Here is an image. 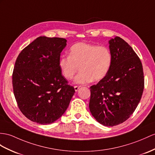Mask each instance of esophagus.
I'll use <instances>...</instances> for the list:
<instances>
[{
    "instance_id": "obj_1",
    "label": "esophagus",
    "mask_w": 155,
    "mask_h": 155,
    "mask_svg": "<svg viewBox=\"0 0 155 155\" xmlns=\"http://www.w3.org/2000/svg\"><path fill=\"white\" fill-rule=\"evenodd\" d=\"M80 87H81V86H78V85L74 86V89H75V91H78L79 90V89H80Z\"/></svg>"
}]
</instances>
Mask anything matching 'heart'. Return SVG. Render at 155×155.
I'll return each instance as SVG.
<instances>
[{"mask_svg":"<svg viewBox=\"0 0 155 155\" xmlns=\"http://www.w3.org/2000/svg\"><path fill=\"white\" fill-rule=\"evenodd\" d=\"M112 62V53L107 47L81 42L70 47L69 56L60 58L58 66L67 80H71L80 66L81 72L75 77V82L86 84L93 80L103 79L110 70Z\"/></svg>","mask_w":155,"mask_h":155,"instance_id":"obj_1","label":"heart"}]
</instances>
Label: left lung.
Masks as SVG:
<instances>
[{"instance_id":"8db88e82","label":"left lung","mask_w":155,"mask_h":155,"mask_svg":"<svg viewBox=\"0 0 155 155\" xmlns=\"http://www.w3.org/2000/svg\"><path fill=\"white\" fill-rule=\"evenodd\" d=\"M112 62L108 74L91 86L89 110L98 122L114 126L133 114L144 89L140 59L130 45L120 37L108 41Z\"/></svg>"}]
</instances>
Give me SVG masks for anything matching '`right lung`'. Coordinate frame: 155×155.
I'll list each match as a JSON object with an SVG mask.
<instances>
[{
	"label": "right lung",
	"instance_id": "1",
	"mask_svg": "<svg viewBox=\"0 0 155 155\" xmlns=\"http://www.w3.org/2000/svg\"><path fill=\"white\" fill-rule=\"evenodd\" d=\"M66 39L41 36L19 54L12 74L18 106L26 118L40 124L61 117L74 95L58 66Z\"/></svg>",
	"mask_w": 155,
	"mask_h": 155
}]
</instances>
